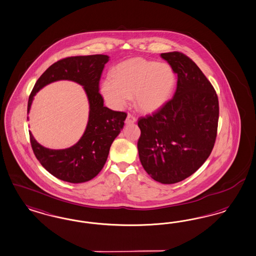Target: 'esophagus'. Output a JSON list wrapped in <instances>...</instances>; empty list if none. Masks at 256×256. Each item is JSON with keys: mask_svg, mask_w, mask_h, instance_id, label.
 I'll return each instance as SVG.
<instances>
[{"mask_svg": "<svg viewBox=\"0 0 256 256\" xmlns=\"http://www.w3.org/2000/svg\"><path fill=\"white\" fill-rule=\"evenodd\" d=\"M136 117L134 116V115L130 114H128V116H126V124H133L136 122Z\"/></svg>", "mask_w": 256, "mask_h": 256, "instance_id": "1", "label": "esophagus"}]
</instances>
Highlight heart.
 <instances>
[{"label":"heart","mask_w":256,"mask_h":256,"mask_svg":"<svg viewBox=\"0 0 256 256\" xmlns=\"http://www.w3.org/2000/svg\"><path fill=\"white\" fill-rule=\"evenodd\" d=\"M112 76H106L101 85V94L112 108H122L134 96L135 106L142 112L160 110L169 100L176 76L164 63L132 58L115 67Z\"/></svg>","instance_id":"1"}]
</instances>
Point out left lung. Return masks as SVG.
Segmentation results:
<instances>
[{
    "label": "left lung",
    "instance_id": "obj_1",
    "mask_svg": "<svg viewBox=\"0 0 256 256\" xmlns=\"http://www.w3.org/2000/svg\"><path fill=\"white\" fill-rule=\"evenodd\" d=\"M178 74L174 96L138 120L142 166L153 180L172 184L191 176L211 154L218 134V98L211 82L189 56L160 54Z\"/></svg>",
    "mask_w": 256,
    "mask_h": 256
}]
</instances>
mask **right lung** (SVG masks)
Masks as SVG:
<instances>
[{"label":"right lung","instance_id":"1","mask_svg":"<svg viewBox=\"0 0 256 256\" xmlns=\"http://www.w3.org/2000/svg\"><path fill=\"white\" fill-rule=\"evenodd\" d=\"M108 56L106 54L78 56L54 62L36 80L27 105L29 112L36 94L56 80H68L84 86L90 114L86 130L80 141L66 150H49L40 146L29 132L36 158L53 176L70 184L88 182L104 168L110 146L123 128L126 114L104 106L99 81Z\"/></svg>","mask_w":256,"mask_h":256}]
</instances>
